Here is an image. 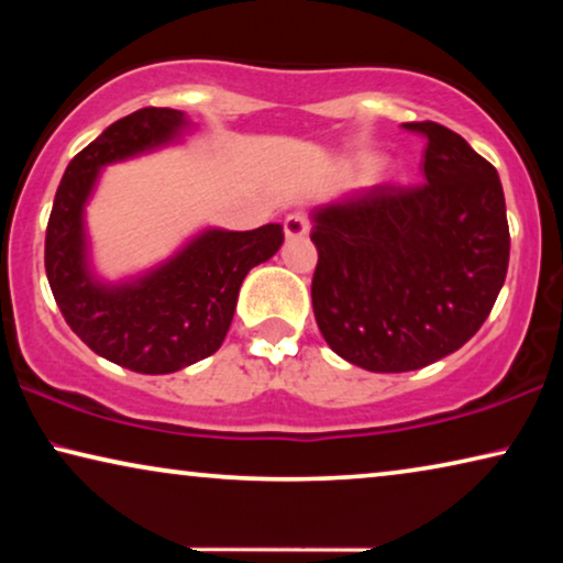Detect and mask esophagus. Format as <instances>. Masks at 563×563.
<instances>
[{
	"label": "esophagus",
	"instance_id": "34e87169",
	"mask_svg": "<svg viewBox=\"0 0 563 563\" xmlns=\"http://www.w3.org/2000/svg\"><path fill=\"white\" fill-rule=\"evenodd\" d=\"M307 230H310V222H307L305 214H287V220H284V235L287 238H305Z\"/></svg>",
	"mask_w": 563,
	"mask_h": 563
}]
</instances>
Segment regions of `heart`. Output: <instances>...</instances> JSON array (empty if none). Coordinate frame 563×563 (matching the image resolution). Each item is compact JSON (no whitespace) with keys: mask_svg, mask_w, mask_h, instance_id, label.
<instances>
[{"mask_svg":"<svg viewBox=\"0 0 563 563\" xmlns=\"http://www.w3.org/2000/svg\"><path fill=\"white\" fill-rule=\"evenodd\" d=\"M379 166V156H374V153H361V156H353L349 164H345V174H349L351 179H364V176H372Z\"/></svg>","mask_w":563,"mask_h":563,"instance_id":"1","label":"heart"}]
</instances>
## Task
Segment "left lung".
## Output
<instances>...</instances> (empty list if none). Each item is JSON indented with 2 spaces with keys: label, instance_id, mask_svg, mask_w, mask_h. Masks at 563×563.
I'll use <instances>...</instances> for the list:
<instances>
[{
  "label": "left lung",
  "instance_id": "1",
  "mask_svg": "<svg viewBox=\"0 0 563 563\" xmlns=\"http://www.w3.org/2000/svg\"><path fill=\"white\" fill-rule=\"evenodd\" d=\"M426 184L374 187L312 210V310L325 343L366 372H415L459 351L495 305L510 261L497 168L438 122Z\"/></svg>",
  "mask_w": 563,
  "mask_h": 563
}]
</instances>
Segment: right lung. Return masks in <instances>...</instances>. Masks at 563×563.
Masks as SVG:
<instances>
[{
    "label": "right lung",
    "mask_w": 563,
    "mask_h": 563,
    "mask_svg": "<svg viewBox=\"0 0 563 563\" xmlns=\"http://www.w3.org/2000/svg\"><path fill=\"white\" fill-rule=\"evenodd\" d=\"M195 130L181 110L145 107L76 153L45 230V274L58 310L97 356L137 374H174L212 356L233 322L245 274L282 249L279 222L202 228L141 274L110 282L91 264L87 205L102 168L176 145Z\"/></svg>",
    "instance_id": "obj_1"
}]
</instances>
